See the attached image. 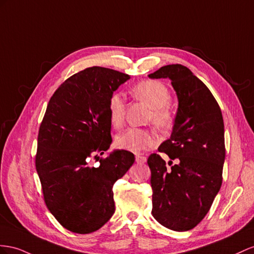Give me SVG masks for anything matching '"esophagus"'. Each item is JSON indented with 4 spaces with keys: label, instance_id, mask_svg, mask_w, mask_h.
<instances>
[{
    "label": "esophagus",
    "instance_id": "34e87169",
    "mask_svg": "<svg viewBox=\"0 0 254 254\" xmlns=\"http://www.w3.org/2000/svg\"><path fill=\"white\" fill-rule=\"evenodd\" d=\"M135 160H136V162H137L138 164H144V163H146V162H147L146 157H142V155H140V154H136Z\"/></svg>",
    "mask_w": 254,
    "mask_h": 254
}]
</instances>
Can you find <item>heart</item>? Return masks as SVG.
Listing matches in <instances>:
<instances>
[{
	"instance_id": "heart-1",
	"label": "heart",
	"mask_w": 254,
	"mask_h": 254,
	"mask_svg": "<svg viewBox=\"0 0 254 254\" xmlns=\"http://www.w3.org/2000/svg\"><path fill=\"white\" fill-rule=\"evenodd\" d=\"M133 95L146 103L152 109L151 119L159 127H167L173 121L168 104L171 102V92L165 84L160 81L144 80L132 89ZM108 114L115 127L122 126L126 115V105L119 93L110 95L108 100ZM157 135L150 129L129 127L117 136L116 145L120 149L132 152H140L157 144Z\"/></svg>"
}]
</instances>
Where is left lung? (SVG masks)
I'll use <instances>...</instances> for the list:
<instances>
[{"label": "left lung", "instance_id": "left-lung-1", "mask_svg": "<svg viewBox=\"0 0 254 254\" xmlns=\"http://www.w3.org/2000/svg\"><path fill=\"white\" fill-rule=\"evenodd\" d=\"M148 76L171 79L178 97L171 137L158 149L176 164L170 161L172 166L167 167L157 153L147 161L153 192L151 213L167 229L189 231L209 211L222 185V113L210 90L184 65H165Z\"/></svg>", "mask_w": 254, "mask_h": 254}]
</instances>
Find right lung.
<instances>
[{"instance_id":"add662e5","label":"right lung","mask_w":254,"mask_h":254,"mask_svg":"<svg viewBox=\"0 0 254 254\" xmlns=\"http://www.w3.org/2000/svg\"><path fill=\"white\" fill-rule=\"evenodd\" d=\"M127 79V74L100 66L70 76L51 96L41 123L35 166L44 200L73 233L95 232L112 218L114 184L135 161L127 150L100 157L113 141L108 100Z\"/></svg>"}]
</instances>
